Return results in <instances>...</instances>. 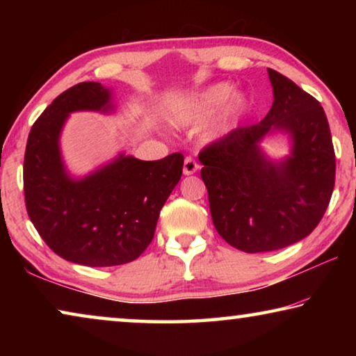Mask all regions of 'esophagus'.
Segmentation results:
<instances>
[{"label":"esophagus","mask_w":356,"mask_h":356,"mask_svg":"<svg viewBox=\"0 0 356 356\" xmlns=\"http://www.w3.org/2000/svg\"><path fill=\"white\" fill-rule=\"evenodd\" d=\"M197 170H200V165L196 163L195 159H193V156H185V160H184V174H185V176H191V174H195Z\"/></svg>","instance_id":"34e87169"}]
</instances>
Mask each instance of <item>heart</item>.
Wrapping results in <instances>:
<instances>
[{"label": "heart", "instance_id": "b5f03b06", "mask_svg": "<svg viewBox=\"0 0 356 356\" xmlns=\"http://www.w3.org/2000/svg\"><path fill=\"white\" fill-rule=\"evenodd\" d=\"M231 83H216L202 91L191 94L179 100L172 106L170 122L177 129L196 127L218 113L222 106L225 110L220 118L207 130L209 141H218L227 136L237 127L240 118L248 110V99L245 94H234Z\"/></svg>", "mask_w": 356, "mask_h": 356}]
</instances>
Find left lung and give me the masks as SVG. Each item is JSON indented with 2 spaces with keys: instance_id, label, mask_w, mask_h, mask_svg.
Instances as JSON below:
<instances>
[{
  "instance_id": "left-lung-1",
  "label": "left lung",
  "mask_w": 356,
  "mask_h": 356,
  "mask_svg": "<svg viewBox=\"0 0 356 356\" xmlns=\"http://www.w3.org/2000/svg\"><path fill=\"white\" fill-rule=\"evenodd\" d=\"M268 76L273 105L267 116L200 152L215 229L245 252L281 250L308 237L334 188L336 159L323 108L280 72L268 69ZM276 131L291 138V154L280 162L260 147Z\"/></svg>"
}]
</instances>
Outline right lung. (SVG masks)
Wrapping results in <instances>:
<instances>
[{"mask_svg":"<svg viewBox=\"0 0 356 356\" xmlns=\"http://www.w3.org/2000/svg\"><path fill=\"white\" fill-rule=\"evenodd\" d=\"M111 89L72 86L29 131L23 186L29 220L58 256L88 267L135 261L152 242L161 207L182 176L184 155L144 161L119 154L81 179L65 170L59 136L70 113L114 110Z\"/></svg>","mask_w":356,"mask_h":356,"instance_id":"1","label":"right lung"}]
</instances>
